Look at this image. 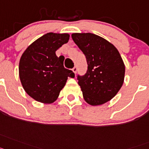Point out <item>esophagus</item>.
<instances>
[{
	"label": "esophagus",
	"mask_w": 149,
	"mask_h": 149,
	"mask_svg": "<svg viewBox=\"0 0 149 149\" xmlns=\"http://www.w3.org/2000/svg\"><path fill=\"white\" fill-rule=\"evenodd\" d=\"M73 73H74L75 74H76V72H77V67H76V66H75V67H73Z\"/></svg>",
	"instance_id": "obj_1"
}]
</instances>
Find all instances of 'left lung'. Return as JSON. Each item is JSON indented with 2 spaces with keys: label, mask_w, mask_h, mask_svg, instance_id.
Instances as JSON below:
<instances>
[{
  "label": "left lung",
  "mask_w": 149,
  "mask_h": 149,
  "mask_svg": "<svg viewBox=\"0 0 149 149\" xmlns=\"http://www.w3.org/2000/svg\"><path fill=\"white\" fill-rule=\"evenodd\" d=\"M72 39L86 57L87 73L77 76L84 100L102 105L116 96L125 79V66L114 45L91 33H72Z\"/></svg>",
  "instance_id": "left-lung-1"
}]
</instances>
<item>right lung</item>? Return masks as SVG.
Instances as JSON below:
<instances>
[{
	"instance_id": "right-lung-1",
	"label": "right lung",
	"mask_w": 149,
	"mask_h": 149,
	"mask_svg": "<svg viewBox=\"0 0 149 149\" xmlns=\"http://www.w3.org/2000/svg\"><path fill=\"white\" fill-rule=\"evenodd\" d=\"M68 33H47L32 42L24 52L19 66V78L25 92L42 103L58 99L68 77L74 73L64 67V56L55 52L69 40Z\"/></svg>"
}]
</instances>
